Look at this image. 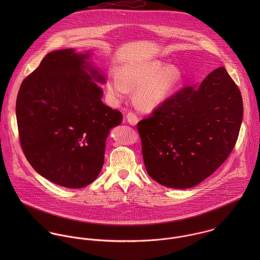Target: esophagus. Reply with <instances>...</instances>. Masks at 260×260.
Listing matches in <instances>:
<instances>
[{"instance_id": "esophagus-1", "label": "esophagus", "mask_w": 260, "mask_h": 260, "mask_svg": "<svg viewBox=\"0 0 260 260\" xmlns=\"http://www.w3.org/2000/svg\"><path fill=\"white\" fill-rule=\"evenodd\" d=\"M126 119H127V122L131 125H136L138 123V118L133 112H128L126 115Z\"/></svg>"}]
</instances>
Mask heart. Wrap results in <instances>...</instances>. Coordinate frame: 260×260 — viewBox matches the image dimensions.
I'll return each instance as SVG.
<instances>
[{"label": "heart", "instance_id": "b5f03b06", "mask_svg": "<svg viewBox=\"0 0 260 260\" xmlns=\"http://www.w3.org/2000/svg\"><path fill=\"white\" fill-rule=\"evenodd\" d=\"M180 79L175 66H166L160 61L130 64L123 67L119 76L112 74L107 81V92L115 101L127 97L129 90H136L135 101L143 109L161 105L172 93Z\"/></svg>", "mask_w": 260, "mask_h": 260}]
</instances>
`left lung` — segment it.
I'll return each mask as SVG.
<instances>
[{
  "instance_id": "8db88e82",
  "label": "left lung",
  "mask_w": 260,
  "mask_h": 260,
  "mask_svg": "<svg viewBox=\"0 0 260 260\" xmlns=\"http://www.w3.org/2000/svg\"><path fill=\"white\" fill-rule=\"evenodd\" d=\"M242 117L241 93L224 67L182 88L137 124L149 176L170 188L199 184L230 155Z\"/></svg>"
}]
</instances>
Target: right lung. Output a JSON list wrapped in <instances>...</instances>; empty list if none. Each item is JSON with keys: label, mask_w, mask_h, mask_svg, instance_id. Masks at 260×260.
Returning <instances> with one entry per match:
<instances>
[{"label": "right lung", "mask_w": 260, "mask_h": 260, "mask_svg": "<svg viewBox=\"0 0 260 260\" xmlns=\"http://www.w3.org/2000/svg\"><path fill=\"white\" fill-rule=\"evenodd\" d=\"M88 58L73 49L47 54L22 82L16 102L19 139L29 163L51 182L74 189L98 177L106 138L122 121L121 112L102 102L93 80L105 79Z\"/></svg>", "instance_id": "obj_1"}]
</instances>
